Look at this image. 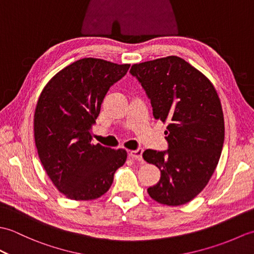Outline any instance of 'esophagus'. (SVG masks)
Listing matches in <instances>:
<instances>
[{
  "instance_id": "1",
  "label": "esophagus",
  "mask_w": 254,
  "mask_h": 254,
  "mask_svg": "<svg viewBox=\"0 0 254 254\" xmlns=\"http://www.w3.org/2000/svg\"><path fill=\"white\" fill-rule=\"evenodd\" d=\"M128 154H130L132 158L136 159V160H142L143 159V157H142L143 149L142 148H137L135 150H130V153H128Z\"/></svg>"
}]
</instances>
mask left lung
<instances>
[{
    "label": "left lung",
    "instance_id": "obj_1",
    "mask_svg": "<svg viewBox=\"0 0 254 254\" xmlns=\"http://www.w3.org/2000/svg\"><path fill=\"white\" fill-rule=\"evenodd\" d=\"M130 73L146 91L156 120L167 123L168 149H146L160 179L147 189L156 202L178 206L206 187L222 154L223 108L212 82L183 59L170 56L133 64Z\"/></svg>",
    "mask_w": 254,
    "mask_h": 254
}]
</instances>
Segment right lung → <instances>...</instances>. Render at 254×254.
Here are the masks:
<instances>
[{
    "instance_id": "add662e5",
    "label": "right lung",
    "mask_w": 254,
    "mask_h": 254,
    "mask_svg": "<svg viewBox=\"0 0 254 254\" xmlns=\"http://www.w3.org/2000/svg\"><path fill=\"white\" fill-rule=\"evenodd\" d=\"M128 68L84 58L58 72L41 91L34 117L36 147L47 175L67 198L100 197L126 163V149L91 143V127L108 90Z\"/></svg>"
}]
</instances>
